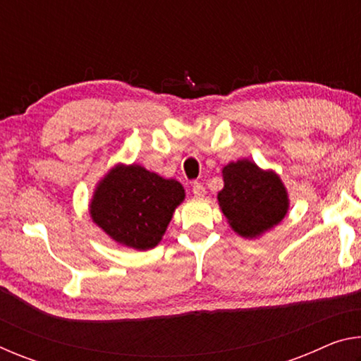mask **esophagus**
<instances>
[{
    "label": "esophagus",
    "mask_w": 361,
    "mask_h": 361,
    "mask_svg": "<svg viewBox=\"0 0 361 361\" xmlns=\"http://www.w3.org/2000/svg\"><path fill=\"white\" fill-rule=\"evenodd\" d=\"M192 192H194L195 197H204L207 191H205V188H204L202 183L194 181V183H192Z\"/></svg>",
    "instance_id": "1"
}]
</instances>
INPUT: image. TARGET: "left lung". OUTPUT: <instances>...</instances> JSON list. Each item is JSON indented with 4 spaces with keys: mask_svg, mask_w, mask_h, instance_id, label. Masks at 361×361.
Wrapping results in <instances>:
<instances>
[{
    "mask_svg": "<svg viewBox=\"0 0 361 361\" xmlns=\"http://www.w3.org/2000/svg\"><path fill=\"white\" fill-rule=\"evenodd\" d=\"M224 188L218 200L231 228L243 237H256L279 224L288 210V197L279 176L262 172L250 161L223 169Z\"/></svg>",
    "mask_w": 361,
    "mask_h": 361,
    "instance_id": "8db88e82",
    "label": "left lung"
}]
</instances>
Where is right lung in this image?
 I'll return each mask as SVG.
<instances>
[{
    "label": "right lung",
    "mask_w": 361,
    "mask_h": 361,
    "mask_svg": "<svg viewBox=\"0 0 361 361\" xmlns=\"http://www.w3.org/2000/svg\"><path fill=\"white\" fill-rule=\"evenodd\" d=\"M185 189L140 166H118L94 194L90 215L122 245L149 250L161 242Z\"/></svg>",
    "instance_id": "1"
}]
</instances>
